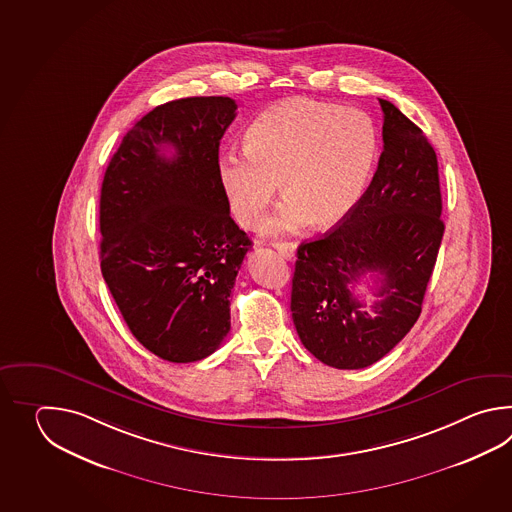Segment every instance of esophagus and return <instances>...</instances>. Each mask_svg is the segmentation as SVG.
Listing matches in <instances>:
<instances>
[{
    "label": "esophagus",
    "instance_id": "34e87169",
    "mask_svg": "<svg viewBox=\"0 0 512 512\" xmlns=\"http://www.w3.org/2000/svg\"><path fill=\"white\" fill-rule=\"evenodd\" d=\"M272 247L278 251V254H282L283 258L293 260L294 252H296V245L293 241H274Z\"/></svg>",
    "mask_w": 512,
    "mask_h": 512
}]
</instances>
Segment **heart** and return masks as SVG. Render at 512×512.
<instances>
[{"mask_svg":"<svg viewBox=\"0 0 512 512\" xmlns=\"http://www.w3.org/2000/svg\"><path fill=\"white\" fill-rule=\"evenodd\" d=\"M247 150L225 153L219 181L234 218L260 223L278 181L285 194L267 221L271 234L313 223L333 227L359 205L379 152L373 120L359 109L287 98L265 109L245 135Z\"/></svg>","mask_w":512,"mask_h":512,"instance_id":"heart-1","label":"heart"}]
</instances>
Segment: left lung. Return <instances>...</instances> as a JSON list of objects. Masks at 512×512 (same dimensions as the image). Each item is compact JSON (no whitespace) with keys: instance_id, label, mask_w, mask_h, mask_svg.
Wrapping results in <instances>:
<instances>
[{"instance_id":"obj_1","label":"left lung","mask_w":512,"mask_h":512,"mask_svg":"<svg viewBox=\"0 0 512 512\" xmlns=\"http://www.w3.org/2000/svg\"><path fill=\"white\" fill-rule=\"evenodd\" d=\"M381 159L368 190L337 229L298 247L291 311L316 359L360 370L390 353L421 315L445 223L437 155L421 128L379 98ZM364 275L378 302L354 296Z\"/></svg>"}]
</instances>
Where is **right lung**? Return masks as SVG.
Segmentation results:
<instances>
[{
	"label": "right lung",
	"mask_w": 512,
	"mask_h": 512,
	"mask_svg": "<svg viewBox=\"0 0 512 512\" xmlns=\"http://www.w3.org/2000/svg\"><path fill=\"white\" fill-rule=\"evenodd\" d=\"M229 97L166 102L135 122L100 192V269L133 337L168 362L212 355L251 240L219 181Z\"/></svg>",
	"instance_id": "obj_1"
}]
</instances>
